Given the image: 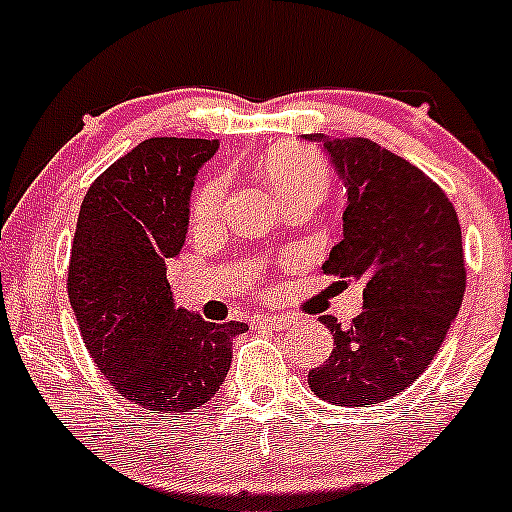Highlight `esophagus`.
Here are the masks:
<instances>
[{"instance_id":"34e87169","label":"esophagus","mask_w":512,"mask_h":512,"mask_svg":"<svg viewBox=\"0 0 512 512\" xmlns=\"http://www.w3.org/2000/svg\"><path fill=\"white\" fill-rule=\"evenodd\" d=\"M258 324H266L271 329H288L293 327L295 320L293 317H285V315H268V317H258Z\"/></svg>"}]
</instances>
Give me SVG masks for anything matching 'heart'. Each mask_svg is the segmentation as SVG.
<instances>
[{"label": "heart", "mask_w": 512, "mask_h": 512, "mask_svg": "<svg viewBox=\"0 0 512 512\" xmlns=\"http://www.w3.org/2000/svg\"><path fill=\"white\" fill-rule=\"evenodd\" d=\"M261 173L280 202L295 200V197L322 200L329 188L327 163L310 148L293 144L271 148L263 156ZM224 195H227V183L222 178L207 180L192 200V222L200 227L217 222L224 207Z\"/></svg>", "instance_id": "heart-1"}]
</instances>
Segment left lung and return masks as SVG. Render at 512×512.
I'll return each mask as SVG.
<instances>
[{
	"mask_svg": "<svg viewBox=\"0 0 512 512\" xmlns=\"http://www.w3.org/2000/svg\"><path fill=\"white\" fill-rule=\"evenodd\" d=\"M322 146L346 188L344 239L324 273L364 285L349 327L320 317L334 349L307 373L317 398L371 408L403 393L432 364L466 290L454 205L420 168L368 139L302 134Z\"/></svg>",
	"mask_w": 512,
	"mask_h": 512,
	"instance_id": "1",
	"label": "left lung"
}]
</instances>
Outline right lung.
I'll return each mask as SVG.
<instances>
[{"instance_id": "add662e5", "label": "right lung", "mask_w": 512, "mask_h": 512, "mask_svg": "<svg viewBox=\"0 0 512 512\" xmlns=\"http://www.w3.org/2000/svg\"><path fill=\"white\" fill-rule=\"evenodd\" d=\"M219 141L146 139L87 190L68 268V298L87 351L109 383L166 417L214 398L244 322L178 307L168 263L188 236L190 195Z\"/></svg>"}]
</instances>
